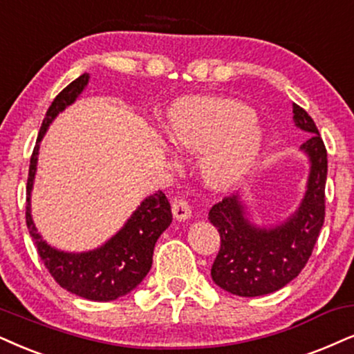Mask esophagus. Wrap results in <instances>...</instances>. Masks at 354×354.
<instances>
[{"label": "esophagus", "mask_w": 354, "mask_h": 354, "mask_svg": "<svg viewBox=\"0 0 354 354\" xmlns=\"http://www.w3.org/2000/svg\"><path fill=\"white\" fill-rule=\"evenodd\" d=\"M191 205L185 198H178L173 201V216L178 218V221H187L191 218Z\"/></svg>", "instance_id": "34e87169"}]
</instances>
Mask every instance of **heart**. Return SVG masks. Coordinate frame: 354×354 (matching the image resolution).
<instances>
[{
	"mask_svg": "<svg viewBox=\"0 0 354 354\" xmlns=\"http://www.w3.org/2000/svg\"><path fill=\"white\" fill-rule=\"evenodd\" d=\"M168 136L187 153H204L201 169L210 186L239 181L257 158L263 131L252 109L223 97H187L178 102Z\"/></svg>",
	"mask_w": 354,
	"mask_h": 354,
	"instance_id": "obj_1",
	"label": "heart"
}]
</instances>
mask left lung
<instances>
[{"instance_id":"8db88e82","label":"left lung","mask_w":354,"mask_h":354,"mask_svg":"<svg viewBox=\"0 0 354 354\" xmlns=\"http://www.w3.org/2000/svg\"><path fill=\"white\" fill-rule=\"evenodd\" d=\"M294 122L310 133L301 149L310 158V176L301 207L276 229H257L245 218L236 196H225L209 210L221 235L210 276L227 292L257 297L284 288L307 265L325 221L326 149L314 119L292 106Z\"/></svg>"}]
</instances>
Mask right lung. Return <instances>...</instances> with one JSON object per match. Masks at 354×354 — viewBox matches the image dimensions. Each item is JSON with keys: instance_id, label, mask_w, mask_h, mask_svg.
<instances>
[{"instance_id": "add662e5", "label": "right lung", "mask_w": 354, "mask_h": 354, "mask_svg": "<svg viewBox=\"0 0 354 354\" xmlns=\"http://www.w3.org/2000/svg\"><path fill=\"white\" fill-rule=\"evenodd\" d=\"M88 73H83L58 93L42 120L37 142L30 155L28 176L26 223L32 236L40 259L57 284L89 301H114L142 283L151 268L153 248L158 236L171 223V205L162 191L155 192L140 204L124 229L115 234L104 247L88 253H64L48 247L35 230L30 217V189H32L39 142L58 113L70 106L88 84Z\"/></svg>"}]
</instances>
